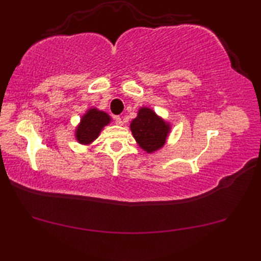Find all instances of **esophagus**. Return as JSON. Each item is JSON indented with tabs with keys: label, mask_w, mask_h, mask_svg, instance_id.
Wrapping results in <instances>:
<instances>
[{
	"label": "esophagus",
	"mask_w": 261,
	"mask_h": 261,
	"mask_svg": "<svg viewBox=\"0 0 261 261\" xmlns=\"http://www.w3.org/2000/svg\"><path fill=\"white\" fill-rule=\"evenodd\" d=\"M114 120H115V123L118 125H123V121H122L120 116H114Z\"/></svg>",
	"instance_id": "esophagus-1"
}]
</instances>
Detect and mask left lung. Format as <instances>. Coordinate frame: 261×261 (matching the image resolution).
Segmentation results:
<instances>
[{
	"instance_id": "left-lung-1",
	"label": "left lung",
	"mask_w": 261,
	"mask_h": 261,
	"mask_svg": "<svg viewBox=\"0 0 261 261\" xmlns=\"http://www.w3.org/2000/svg\"><path fill=\"white\" fill-rule=\"evenodd\" d=\"M130 130L142 150L147 153H153L166 145L171 131V124L152 109L141 107L136 119L131 121Z\"/></svg>"
}]
</instances>
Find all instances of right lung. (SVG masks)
Here are the masks:
<instances>
[{"label": "right lung", "instance_id": "1", "mask_svg": "<svg viewBox=\"0 0 261 261\" xmlns=\"http://www.w3.org/2000/svg\"><path fill=\"white\" fill-rule=\"evenodd\" d=\"M112 118L97 108H90L82 115L80 123L75 127V139L84 146H90L95 141L104 126L111 123Z\"/></svg>", "mask_w": 261, "mask_h": 261}]
</instances>
